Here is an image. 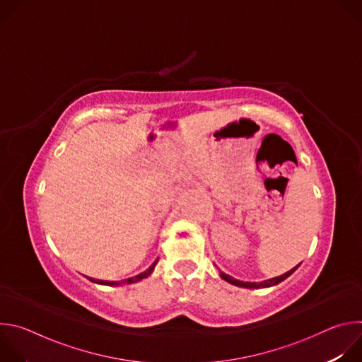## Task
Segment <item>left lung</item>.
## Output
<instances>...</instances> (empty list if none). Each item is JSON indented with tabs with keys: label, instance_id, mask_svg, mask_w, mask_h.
<instances>
[{
	"label": "left lung",
	"instance_id": "left-lung-1",
	"mask_svg": "<svg viewBox=\"0 0 362 362\" xmlns=\"http://www.w3.org/2000/svg\"><path fill=\"white\" fill-rule=\"evenodd\" d=\"M300 265V264H299ZM299 265H296L295 268H292L291 271H288L286 274H284V275H281V276H276V278H271V279H267V281H262L261 284H256V282H243V281H238V279H235V278H232L230 275H226V274H223V272H221L219 271V274H221V278L223 279V281H226V282H229V284H232V285H235V286H240V288H249V289H259V288H269V286H275V285H278V284H281L282 281H285L288 276H291L298 268H299Z\"/></svg>",
	"mask_w": 362,
	"mask_h": 362
}]
</instances>
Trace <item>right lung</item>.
Returning <instances> with one entry per match:
<instances>
[{
	"label": "right lung",
	"instance_id": "add662e5",
	"mask_svg": "<svg viewBox=\"0 0 362 362\" xmlns=\"http://www.w3.org/2000/svg\"><path fill=\"white\" fill-rule=\"evenodd\" d=\"M158 261H159V257L156 261H154L150 267H148V269H146L144 272H141V274H139V275H136V276H133V278H129V279H124V281H122V282H110V281H100V279H93V278H88L91 282H94V284H100V285H107V286H117V285H122V284H134V282H139V281H141V279H144V278H147L151 272H153V269H154V267H156V264H158Z\"/></svg>",
	"mask_w": 362,
	"mask_h": 362
}]
</instances>
